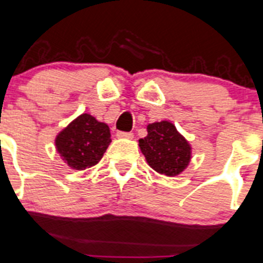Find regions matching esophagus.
<instances>
[{
  "mask_svg": "<svg viewBox=\"0 0 263 263\" xmlns=\"http://www.w3.org/2000/svg\"><path fill=\"white\" fill-rule=\"evenodd\" d=\"M117 136L119 137V139H132V137H134V134H132V132H122V131H119L117 134Z\"/></svg>",
  "mask_w": 263,
  "mask_h": 263,
  "instance_id": "obj_1",
  "label": "esophagus"
}]
</instances>
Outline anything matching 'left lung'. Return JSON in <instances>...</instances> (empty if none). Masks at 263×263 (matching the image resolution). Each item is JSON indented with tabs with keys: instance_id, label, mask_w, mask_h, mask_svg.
Returning <instances> with one entry per match:
<instances>
[{
	"instance_id": "1",
	"label": "left lung",
	"mask_w": 263,
	"mask_h": 263,
	"mask_svg": "<svg viewBox=\"0 0 263 263\" xmlns=\"http://www.w3.org/2000/svg\"><path fill=\"white\" fill-rule=\"evenodd\" d=\"M146 129L148 135L139 140V146L148 165L166 176H176L183 173L192 158V148L185 137L167 120L148 124Z\"/></svg>"
}]
</instances>
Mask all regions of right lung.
<instances>
[{"label": "right lung", "mask_w": 263, "mask_h": 263, "mask_svg": "<svg viewBox=\"0 0 263 263\" xmlns=\"http://www.w3.org/2000/svg\"><path fill=\"white\" fill-rule=\"evenodd\" d=\"M110 143L109 126L90 114L79 115L55 137L57 152L73 170L97 165Z\"/></svg>", "instance_id": "obj_1"}]
</instances>
